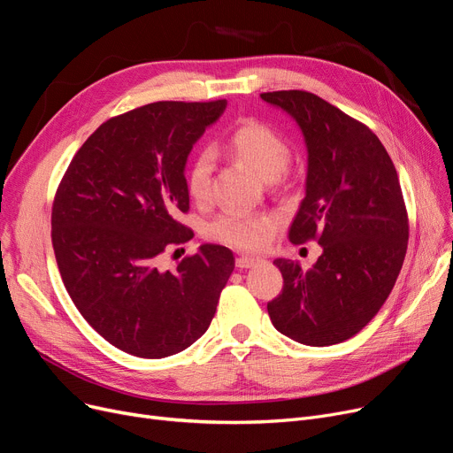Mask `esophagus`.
I'll use <instances>...</instances> for the list:
<instances>
[{
    "instance_id": "34e87169",
    "label": "esophagus",
    "mask_w": 453,
    "mask_h": 453,
    "mask_svg": "<svg viewBox=\"0 0 453 453\" xmlns=\"http://www.w3.org/2000/svg\"><path fill=\"white\" fill-rule=\"evenodd\" d=\"M255 263H259V257H251V255H241V257H237V261H234L237 268H250Z\"/></svg>"
}]
</instances>
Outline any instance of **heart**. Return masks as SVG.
Wrapping results in <instances>:
<instances>
[{
	"instance_id": "1",
	"label": "heart",
	"mask_w": 453,
	"mask_h": 453,
	"mask_svg": "<svg viewBox=\"0 0 453 453\" xmlns=\"http://www.w3.org/2000/svg\"><path fill=\"white\" fill-rule=\"evenodd\" d=\"M227 151L234 159L242 161L263 180L283 183L287 180V165L290 159V146L285 136L273 127L244 118L233 127L226 141ZM214 159L209 151H200L194 157L187 172V190L194 202H207L211 196V181ZM273 231V224L265 214L244 211H224L205 227L211 241L222 242L241 250L263 248Z\"/></svg>"
}]
</instances>
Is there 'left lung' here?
<instances>
[{"mask_svg":"<svg viewBox=\"0 0 453 453\" xmlns=\"http://www.w3.org/2000/svg\"><path fill=\"white\" fill-rule=\"evenodd\" d=\"M298 122L307 144L305 198L292 244L317 241L312 268L275 259L283 290L268 302L273 327L307 346L348 341L378 314L402 270L409 219L400 180L372 129L305 90L263 92Z\"/></svg>","mask_w":453,"mask_h":453,"instance_id":"left-lung-1","label":"left lung"}]
</instances>
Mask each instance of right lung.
Returning a JSON list of instances; mask_svg holds the SVG:
<instances>
[{"instance_id": "obj_1", "label": "right lung", "mask_w": 453, "mask_h": 453, "mask_svg": "<svg viewBox=\"0 0 453 453\" xmlns=\"http://www.w3.org/2000/svg\"><path fill=\"white\" fill-rule=\"evenodd\" d=\"M226 100L155 102L109 118L77 150L51 209L58 272L83 319L126 353L161 359L207 331L234 268L203 244L173 270L159 257L194 237L185 163Z\"/></svg>"}]
</instances>
